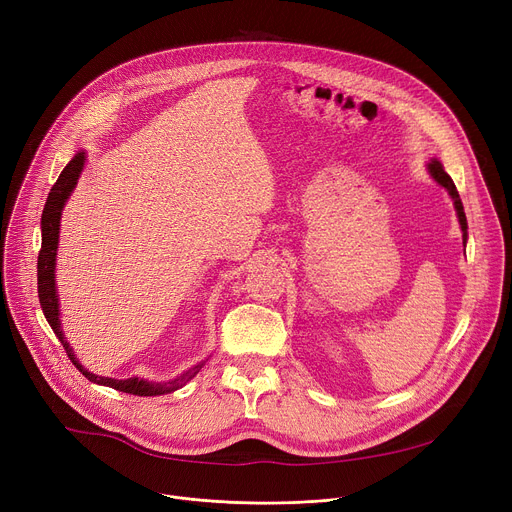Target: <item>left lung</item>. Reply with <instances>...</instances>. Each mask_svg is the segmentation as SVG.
Masks as SVG:
<instances>
[{"label": "left lung", "mask_w": 512, "mask_h": 512, "mask_svg": "<svg viewBox=\"0 0 512 512\" xmlns=\"http://www.w3.org/2000/svg\"><path fill=\"white\" fill-rule=\"evenodd\" d=\"M427 171H429V175L441 185V188H445L447 194L451 196L453 206H455V212H457V220H459V226H461V232H463V247H466V243H468V220H466V212H463V204H461V198H459V194H457V188H455L453 179H451L449 173L443 169L441 161L435 159V157L427 163Z\"/></svg>", "instance_id": "1"}]
</instances>
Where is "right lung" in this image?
<instances>
[{
    "instance_id": "right-lung-1",
    "label": "right lung",
    "mask_w": 512,
    "mask_h": 512,
    "mask_svg": "<svg viewBox=\"0 0 512 512\" xmlns=\"http://www.w3.org/2000/svg\"><path fill=\"white\" fill-rule=\"evenodd\" d=\"M87 155L85 151H79L69 163L67 167L61 171L57 183L53 185V190L46 198L44 210H42V218H40V230H42V245H40V253H38V300H40V308L44 312V318L49 320L53 333L59 337V341L63 343L69 359L73 361V365L81 371V374L98 386H108L114 388L118 392H126V394H134V396H161V394H169L179 390L181 386L188 384L198 371L204 367L206 361H200L198 365H194L192 369L183 371L181 376L169 380V382H151V380H143V378H126V380H116V378H106V376H96L91 374L89 369H85L77 355L73 353V347L67 343V337L63 333L61 327V308H59V294H57V280H55V269H57V249H59V232H61V214L63 208L69 200V196L73 194L75 185L81 177V171L85 167Z\"/></svg>"
}]
</instances>
